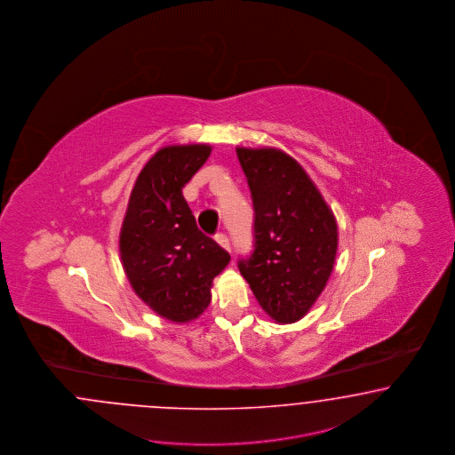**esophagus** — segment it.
Listing matches in <instances>:
<instances>
[{
  "instance_id": "1",
  "label": "esophagus",
  "mask_w": 455,
  "mask_h": 455,
  "mask_svg": "<svg viewBox=\"0 0 455 455\" xmlns=\"http://www.w3.org/2000/svg\"><path fill=\"white\" fill-rule=\"evenodd\" d=\"M216 241H218V244L222 246L224 250L231 252V243H229V237H228V235H224V233H220V235H216Z\"/></svg>"
}]
</instances>
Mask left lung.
Instances as JSON below:
<instances>
[{"label": "left lung", "mask_w": 455, "mask_h": 455, "mask_svg": "<svg viewBox=\"0 0 455 455\" xmlns=\"http://www.w3.org/2000/svg\"><path fill=\"white\" fill-rule=\"evenodd\" d=\"M252 199V251L237 267L278 323L301 320L322 294L338 248L337 220L308 174L276 148H235Z\"/></svg>", "instance_id": "8db88e82"}]
</instances>
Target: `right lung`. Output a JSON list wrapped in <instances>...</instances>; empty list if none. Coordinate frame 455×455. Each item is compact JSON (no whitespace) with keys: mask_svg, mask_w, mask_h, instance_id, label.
<instances>
[{"mask_svg":"<svg viewBox=\"0 0 455 455\" xmlns=\"http://www.w3.org/2000/svg\"><path fill=\"white\" fill-rule=\"evenodd\" d=\"M209 154L204 144L161 148L137 177L120 231L133 291L171 322H191L209 307L212 279L231 259L197 228L182 196Z\"/></svg>","mask_w":455,"mask_h":455,"instance_id":"1","label":"right lung"}]
</instances>
